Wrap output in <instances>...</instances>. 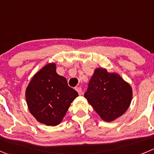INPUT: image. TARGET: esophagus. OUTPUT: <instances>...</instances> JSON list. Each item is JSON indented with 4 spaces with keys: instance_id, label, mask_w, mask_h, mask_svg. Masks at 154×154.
Here are the masks:
<instances>
[{
    "instance_id": "1",
    "label": "esophagus",
    "mask_w": 154,
    "mask_h": 154,
    "mask_svg": "<svg viewBox=\"0 0 154 154\" xmlns=\"http://www.w3.org/2000/svg\"><path fill=\"white\" fill-rule=\"evenodd\" d=\"M76 90H77V92H78V94L80 95H82V89L80 87H77L76 88Z\"/></svg>"
}]
</instances>
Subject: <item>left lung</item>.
<instances>
[{"mask_svg": "<svg viewBox=\"0 0 154 154\" xmlns=\"http://www.w3.org/2000/svg\"><path fill=\"white\" fill-rule=\"evenodd\" d=\"M85 98L101 120L112 122L126 113L132 99V88L117 73L97 68Z\"/></svg>", "mask_w": 154, "mask_h": 154, "instance_id": "8db88e82", "label": "left lung"}]
</instances>
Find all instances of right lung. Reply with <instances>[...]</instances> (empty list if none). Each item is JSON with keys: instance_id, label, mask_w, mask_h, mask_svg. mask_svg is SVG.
Here are the masks:
<instances>
[{"instance_id": "obj_1", "label": "right lung", "mask_w": 154, "mask_h": 154, "mask_svg": "<svg viewBox=\"0 0 154 154\" xmlns=\"http://www.w3.org/2000/svg\"><path fill=\"white\" fill-rule=\"evenodd\" d=\"M78 93L69 87L66 78L56 73V65L48 63L28 83L25 98L30 113L39 123L55 126L63 120Z\"/></svg>"}]
</instances>
